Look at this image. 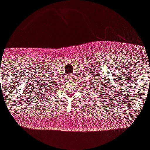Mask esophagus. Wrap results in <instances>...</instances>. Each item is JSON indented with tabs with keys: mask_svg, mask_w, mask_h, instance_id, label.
<instances>
[{
	"mask_svg": "<svg viewBox=\"0 0 150 150\" xmlns=\"http://www.w3.org/2000/svg\"><path fill=\"white\" fill-rule=\"evenodd\" d=\"M75 75H74V74H69V75H68V79H69V80H73V79H75Z\"/></svg>",
	"mask_w": 150,
	"mask_h": 150,
	"instance_id": "34e87169",
	"label": "esophagus"
}]
</instances>
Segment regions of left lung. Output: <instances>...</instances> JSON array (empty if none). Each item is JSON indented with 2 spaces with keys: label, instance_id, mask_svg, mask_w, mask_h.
Instances as JSON below:
<instances>
[{
  "label": "left lung",
  "instance_id": "1",
  "mask_svg": "<svg viewBox=\"0 0 150 150\" xmlns=\"http://www.w3.org/2000/svg\"><path fill=\"white\" fill-rule=\"evenodd\" d=\"M94 73L90 72L89 75H86V77H83L84 84H86V86H88V88H91L92 89H96V91H98V92H99L98 96H103L105 97V96H108V93L110 91V87L107 86V81L105 80V81H103L101 80V78L98 75H95ZM105 94L107 95H105ZM99 98H101V96H99Z\"/></svg>",
  "mask_w": 150,
  "mask_h": 150
}]
</instances>
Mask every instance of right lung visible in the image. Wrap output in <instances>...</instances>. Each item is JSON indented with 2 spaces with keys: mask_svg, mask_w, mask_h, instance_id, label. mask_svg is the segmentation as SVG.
Here are the masks:
<instances>
[{
  "mask_svg": "<svg viewBox=\"0 0 150 150\" xmlns=\"http://www.w3.org/2000/svg\"><path fill=\"white\" fill-rule=\"evenodd\" d=\"M46 79V80H42L40 84V91L42 94L47 96V94H49L52 90L54 89L56 86H58V81H55V79Z\"/></svg>",
  "mask_w": 150,
  "mask_h": 150,
  "instance_id": "right-lung-1",
  "label": "right lung"
}]
</instances>
